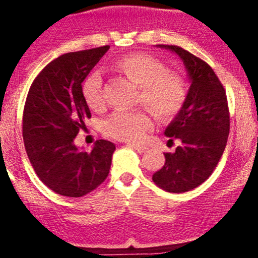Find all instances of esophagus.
Returning a JSON list of instances; mask_svg holds the SVG:
<instances>
[{"instance_id":"esophagus-1","label":"esophagus","mask_w":258,"mask_h":258,"mask_svg":"<svg viewBox=\"0 0 258 258\" xmlns=\"http://www.w3.org/2000/svg\"><path fill=\"white\" fill-rule=\"evenodd\" d=\"M128 146V147H131V148H134V150H136L137 152L139 153H144V152H146V151H147V147H146V146H141V145H127Z\"/></svg>"}]
</instances>
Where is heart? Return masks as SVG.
<instances>
[{"mask_svg":"<svg viewBox=\"0 0 258 258\" xmlns=\"http://www.w3.org/2000/svg\"><path fill=\"white\" fill-rule=\"evenodd\" d=\"M111 69L123 75L140 87L139 102L147 106L158 118H172L179 112L187 96L183 77L168 72L156 57L146 53H132L116 59ZM82 95L88 107L100 111L105 107L103 81L100 72L88 75L82 83ZM152 116L147 110L116 111L103 121L102 128L107 136L119 141H141L152 127Z\"/></svg>","mask_w":258,"mask_h":258,"instance_id":"obj_1","label":"heart"}]
</instances>
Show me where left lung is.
I'll return each mask as SVG.
<instances>
[{
    "label": "left lung",
    "mask_w": 258,
    "mask_h": 258,
    "mask_svg": "<svg viewBox=\"0 0 258 258\" xmlns=\"http://www.w3.org/2000/svg\"><path fill=\"white\" fill-rule=\"evenodd\" d=\"M157 46L175 52L191 80L183 106L165 130L171 142L178 140L181 145L165 153V165L152 176L162 189L181 194L212 175L227 144L230 112L225 88L206 62L178 46Z\"/></svg>",
    "instance_id": "8db88e82"
}]
</instances>
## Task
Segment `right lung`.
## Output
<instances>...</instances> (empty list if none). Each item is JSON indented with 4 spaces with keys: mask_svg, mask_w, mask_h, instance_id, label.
I'll use <instances>...</instances> for the list:
<instances>
[{
    "mask_svg": "<svg viewBox=\"0 0 258 258\" xmlns=\"http://www.w3.org/2000/svg\"><path fill=\"white\" fill-rule=\"evenodd\" d=\"M110 46L70 52L57 57L31 85L23 110L22 136L38 178L56 194L82 197L97 188L110 172L116 146L96 141L91 152L75 139L86 130L90 108L82 82Z\"/></svg>",
    "mask_w": 258,
    "mask_h": 258,
    "instance_id": "right-lung-1",
    "label": "right lung"
}]
</instances>
